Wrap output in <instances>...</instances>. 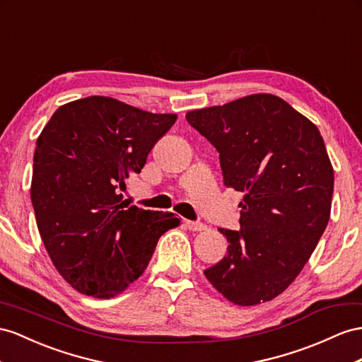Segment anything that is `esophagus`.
<instances>
[{
    "label": "esophagus",
    "instance_id": "esophagus-1",
    "mask_svg": "<svg viewBox=\"0 0 362 362\" xmlns=\"http://www.w3.org/2000/svg\"><path fill=\"white\" fill-rule=\"evenodd\" d=\"M185 223V226H187L189 230H203V229H206V226L203 225V223H200V221H192V220H185L183 221Z\"/></svg>",
    "mask_w": 362,
    "mask_h": 362
}]
</instances>
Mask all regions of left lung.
<instances>
[{
    "mask_svg": "<svg viewBox=\"0 0 362 362\" xmlns=\"http://www.w3.org/2000/svg\"><path fill=\"white\" fill-rule=\"evenodd\" d=\"M218 151L223 183L242 191L240 230L220 228L228 254L205 275L229 301L254 305L289 286L329 223L333 168L308 117L274 95L187 113Z\"/></svg>",
    "mask_w": 362,
    "mask_h": 362,
    "instance_id": "8db88e82",
    "label": "left lung"
}]
</instances>
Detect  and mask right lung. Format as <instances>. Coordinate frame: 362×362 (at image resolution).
Returning a JSON list of instances; mask_svg holds the SVG:
<instances>
[{
    "label": "right lung",
    "mask_w": 362,
    "mask_h": 362,
    "mask_svg": "<svg viewBox=\"0 0 362 362\" xmlns=\"http://www.w3.org/2000/svg\"><path fill=\"white\" fill-rule=\"evenodd\" d=\"M175 119L90 96L59 107L36 141V225L54 267L81 293L124 292L146 269L159 238L179 226L173 212L124 206L119 192Z\"/></svg>",
    "instance_id": "add662e5"
}]
</instances>
